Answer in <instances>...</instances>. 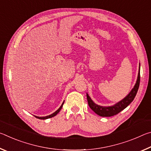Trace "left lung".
I'll return each instance as SVG.
<instances>
[{
    "instance_id": "left-lung-1",
    "label": "left lung",
    "mask_w": 151,
    "mask_h": 151,
    "mask_svg": "<svg viewBox=\"0 0 151 151\" xmlns=\"http://www.w3.org/2000/svg\"><path fill=\"white\" fill-rule=\"evenodd\" d=\"M140 84V67L139 72L138 75V78L137 83L135 84L134 88L132 89V91L130 92V93L125 97L124 99L119 102L118 103L114 104L112 106H102L97 105L94 102L91 100L90 96L88 94H86V98H87L88 104L90 108L95 112L96 114L101 116H112L116 115L122 110L124 109L126 107L129 105L131 103V102L134 100L135 96L137 93L138 89L139 87Z\"/></svg>"
}]
</instances>
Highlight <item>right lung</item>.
Instances as JSON below:
<instances>
[{"label": "right lung", "mask_w": 151, "mask_h": 151, "mask_svg": "<svg viewBox=\"0 0 151 151\" xmlns=\"http://www.w3.org/2000/svg\"><path fill=\"white\" fill-rule=\"evenodd\" d=\"M63 104H64V102H63V103L62 104V105L60 106V107L59 109H58L57 111H55L54 113H52V114H51L50 115H48V116H42V117H40V116H35L36 118H37V119H42V120H45V119H49V118H51V117H53V116H55V115H57V114L58 113V112H59V111H60L61 110V109H62V107H63Z\"/></svg>", "instance_id": "add662e5"}]
</instances>
